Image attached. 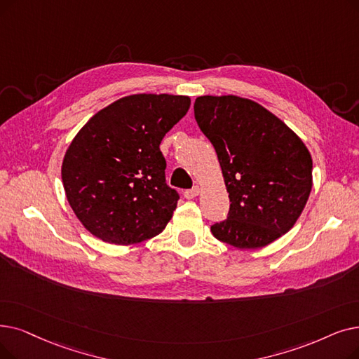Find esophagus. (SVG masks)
Segmentation results:
<instances>
[{"label": "esophagus", "instance_id": "34e87169", "mask_svg": "<svg viewBox=\"0 0 359 359\" xmlns=\"http://www.w3.org/2000/svg\"><path fill=\"white\" fill-rule=\"evenodd\" d=\"M184 198L186 199H194V198H196L198 195H199V186H194L192 189H188V191H184Z\"/></svg>", "mask_w": 359, "mask_h": 359}]
</instances>
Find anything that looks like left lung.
Wrapping results in <instances>:
<instances>
[{
  "label": "left lung",
  "instance_id": "1",
  "mask_svg": "<svg viewBox=\"0 0 359 359\" xmlns=\"http://www.w3.org/2000/svg\"><path fill=\"white\" fill-rule=\"evenodd\" d=\"M195 120L220 163L230 210L211 226L238 249L267 246L287 233L313 188V158L301 137L255 101L198 97Z\"/></svg>",
  "mask_w": 359,
  "mask_h": 359
}]
</instances>
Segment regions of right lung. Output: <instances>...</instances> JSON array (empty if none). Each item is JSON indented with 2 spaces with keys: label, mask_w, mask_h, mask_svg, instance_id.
Listing matches in <instances>:
<instances>
[{
  "label": "right lung",
  "mask_w": 359,
  "mask_h": 359,
  "mask_svg": "<svg viewBox=\"0 0 359 359\" xmlns=\"http://www.w3.org/2000/svg\"><path fill=\"white\" fill-rule=\"evenodd\" d=\"M191 98L136 93L92 116L69 145L61 179L72 210L93 236L133 245L160 235L177 207L160 144Z\"/></svg>",
  "instance_id": "right-lung-1"
}]
</instances>
